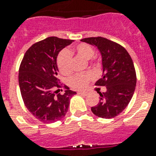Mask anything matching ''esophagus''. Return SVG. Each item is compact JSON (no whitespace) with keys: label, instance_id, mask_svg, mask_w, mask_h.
Listing matches in <instances>:
<instances>
[{"label":"esophagus","instance_id":"1","mask_svg":"<svg viewBox=\"0 0 156 156\" xmlns=\"http://www.w3.org/2000/svg\"><path fill=\"white\" fill-rule=\"evenodd\" d=\"M77 94H80V95H86V93H85V92H78Z\"/></svg>","mask_w":156,"mask_h":156}]
</instances>
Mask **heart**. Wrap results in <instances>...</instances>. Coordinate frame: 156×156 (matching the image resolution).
I'll use <instances>...</instances> for the list:
<instances>
[{
	"instance_id": "obj_1",
	"label": "heart",
	"mask_w": 156,
	"mask_h": 156,
	"mask_svg": "<svg viewBox=\"0 0 156 156\" xmlns=\"http://www.w3.org/2000/svg\"><path fill=\"white\" fill-rule=\"evenodd\" d=\"M73 52L80 57L88 60V63L90 66H99V60L94 57V49L87 43H81L74 47ZM71 52L67 49H63L58 53L57 57V66L61 74L64 76L69 75L71 72ZM94 79V75L92 72L76 74L69 79V85L76 90H83L87 86L91 80Z\"/></svg>"
}]
</instances>
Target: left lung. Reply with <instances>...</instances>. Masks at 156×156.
Masks as SVG:
<instances>
[{"instance_id":"obj_1","label":"left lung","mask_w":156,"mask_h":156,"mask_svg":"<svg viewBox=\"0 0 156 156\" xmlns=\"http://www.w3.org/2000/svg\"><path fill=\"white\" fill-rule=\"evenodd\" d=\"M81 41L97 47L102 55L103 77L95 85L105 86L106 92L99 93V104L91 110L99 118H114L126 108L135 91L136 75L132 57L122 45L106 38L91 37Z\"/></svg>"}]
</instances>
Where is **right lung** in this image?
Listing matches in <instances>:
<instances>
[{
    "label": "right lung",
    "mask_w": 156,
    "mask_h": 156,
    "mask_svg": "<svg viewBox=\"0 0 156 156\" xmlns=\"http://www.w3.org/2000/svg\"><path fill=\"white\" fill-rule=\"evenodd\" d=\"M73 40L48 37L33 44L25 52L19 69V85L24 105L39 121L51 123L65 117L75 91L57 78V57ZM65 93L58 94L59 89Z\"/></svg>",
    "instance_id": "add662e5"
}]
</instances>
